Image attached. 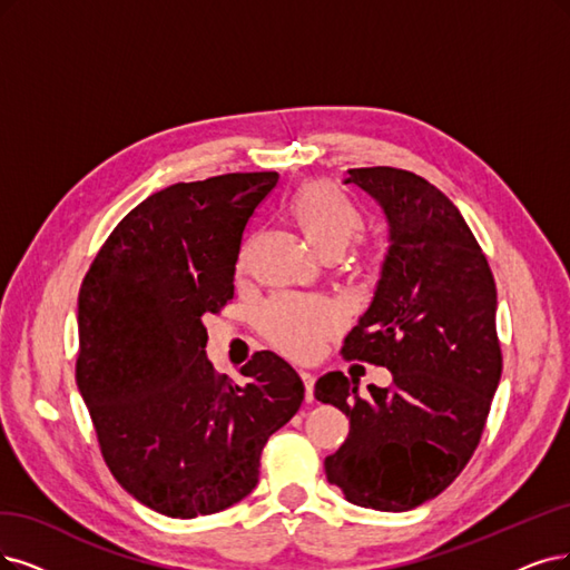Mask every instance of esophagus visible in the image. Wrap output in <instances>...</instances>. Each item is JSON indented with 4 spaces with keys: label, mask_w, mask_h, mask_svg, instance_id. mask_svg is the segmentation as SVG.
I'll list each match as a JSON object with an SVG mask.
<instances>
[{
    "label": "esophagus",
    "mask_w": 570,
    "mask_h": 570,
    "mask_svg": "<svg viewBox=\"0 0 570 570\" xmlns=\"http://www.w3.org/2000/svg\"><path fill=\"white\" fill-rule=\"evenodd\" d=\"M301 377H303V385H305V399H307V402H312V399H314V381H317V377H314L309 371H301Z\"/></svg>",
    "instance_id": "esophagus-1"
}]
</instances>
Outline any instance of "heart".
I'll return each instance as SVG.
<instances>
[{
  "mask_svg": "<svg viewBox=\"0 0 570 570\" xmlns=\"http://www.w3.org/2000/svg\"><path fill=\"white\" fill-rule=\"evenodd\" d=\"M286 214L307 244L322 258H338L343 250L360 237L364 227L362 210L326 180L303 183L286 204ZM239 267H244V256ZM373 267V258L360 263V272ZM343 309L326 298L277 296L267 301L258 312V328L279 352L293 360H312L322 345L341 331Z\"/></svg>",
  "mask_w": 570,
  "mask_h": 570,
  "instance_id": "obj_1",
  "label": "heart"
}]
</instances>
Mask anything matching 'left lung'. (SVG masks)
Listing matches in <instances>:
<instances>
[{"label": "left lung", "instance_id": "obj_1", "mask_svg": "<svg viewBox=\"0 0 570 570\" xmlns=\"http://www.w3.org/2000/svg\"><path fill=\"white\" fill-rule=\"evenodd\" d=\"M347 174L385 210L390 246L343 356L385 366L392 385L360 396L341 371L320 377L314 396L350 417L324 470L360 508L406 512L451 487L479 446L502 373L498 293L472 229L441 189L392 166Z\"/></svg>", "mask_w": 570, "mask_h": 570}]
</instances>
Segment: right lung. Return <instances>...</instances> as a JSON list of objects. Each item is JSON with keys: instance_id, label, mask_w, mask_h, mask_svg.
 <instances>
[{"instance_id": "right-lung-1", "label": "right lung", "mask_w": 570, "mask_h": 570, "mask_svg": "<svg viewBox=\"0 0 570 570\" xmlns=\"http://www.w3.org/2000/svg\"><path fill=\"white\" fill-rule=\"evenodd\" d=\"M279 176L176 183L112 229L79 288L77 387L112 476L174 519L214 514L258 483L267 439L298 413L305 385L256 352L237 385L206 356V314L235 296L248 218Z\"/></svg>"}]
</instances>
